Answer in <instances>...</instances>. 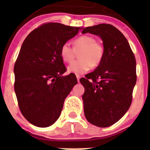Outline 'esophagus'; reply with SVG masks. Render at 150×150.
Wrapping results in <instances>:
<instances>
[{
	"label": "esophagus",
	"instance_id": "1",
	"mask_svg": "<svg viewBox=\"0 0 150 150\" xmlns=\"http://www.w3.org/2000/svg\"><path fill=\"white\" fill-rule=\"evenodd\" d=\"M76 77L77 79V82H80V75H76Z\"/></svg>",
	"mask_w": 150,
	"mask_h": 150
}]
</instances>
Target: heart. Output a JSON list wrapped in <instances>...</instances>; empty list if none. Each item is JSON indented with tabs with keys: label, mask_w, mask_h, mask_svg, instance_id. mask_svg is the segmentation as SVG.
<instances>
[{
	"label": "heart",
	"mask_w": 150,
	"mask_h": 150,
	"mask_svg": "<svg viewBox=\"0 0 150 150\" xmlns=\"http://www.w3.org/2000/svg\"><path fill=\"white\" fill-rule=\"evenodd\" d=\"M80 60L73 62L68 66V70L76 74H83L93 67L101 63L104 56L105 49L102 44L96 41L95 37L82 35L74 41L73 47L69 42H65L60 49V55L65 63H70L75 59L76 53Z\"/></svg>",
	"instance_id": "obj_1"
}]
</instances>
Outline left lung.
Here are the masks:
<instances>
[{
    "label": "left lung",
    "mask_w": 150,
    "mask_h": 150,
    "mask_svg": "<svg viewBox=\"0 0 150 150\" xmlns=\"http://www.w3.org/2000/svg\"><path fill=\"white\" fill-rule=\"evenodd\" d=\"M82 32L98 35L103 40V61L80 82L85 87L86 118L96 126L106 128L118 121L131 105L137 81L135 55L126 38L114 26L99 24Z\"/></svg>",
    "instance_id": "1"
}]
</instances>
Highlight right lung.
<instances>
[{
    "mask_svg": "<svg viewBox=\"0 0 150 150\" xmlns=\"http://www.w3.org/2000/svg\"><path fill=\"white\" fill-rule=\"evenodd\" d=\"M80 30L48 22L31 32L22 44L14 66V88L22 114L35 126L46 128L58 120L77 83L73 74L62 76L67 69L60 49Z\"/></svg>",
    "mask_w": 150,
    "mask_h": 150,
    "instance_id": "right-lung-1",
    "label": "right lung"
}]
</instances>
